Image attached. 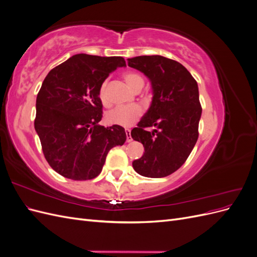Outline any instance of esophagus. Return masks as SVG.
<instances>
[{"label":"esophagus","instance_id":"obj_1","mask_svg":"<svg viewBox=\"0 0 257 257\" xmlns=\"http://www.w3.org/2000/svg\"><path fill=\"white\" fill-rule=\"evenodd\" d=\"M125 134H126V142L130 143L132 142V136H131V131L130 130H125Z\"/></svg>","mask_w":257,"mask_h":257}]
</instances>
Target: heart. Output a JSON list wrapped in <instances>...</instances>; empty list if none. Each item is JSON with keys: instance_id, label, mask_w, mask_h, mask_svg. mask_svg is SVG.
<instances>
[{"instance_id": "b5f03b06", "label": "heart", "mask_w": 257, "mask_h": 257, "mask_svg": "<svg viewBox=\"0 0 257 257\" xmlns=\"http://www.w3.org/2000/svg\"><path fill=\"white\" fill-rule=\"evenodd\" d=\"M123 79L136 92L141 91L145 85L144 77L136 72H126L123 74ZM108 82L105 80L100 84L98 89V97L103 105H109V98H108L107 92ZM142 115V108L139 106H128V107H116L114 109L106 113V120L108 123L114 124L119 126H131L135 121Z\"/></svg>"}]
</instances>
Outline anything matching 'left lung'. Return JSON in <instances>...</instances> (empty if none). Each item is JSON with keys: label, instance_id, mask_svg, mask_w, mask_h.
Returning <instances> with one entry per match:
<instances>
[{"label": "left lung", "instance_id": "1", "mask_svg": "<svg viewBox=\"0 0 257 257\" xmlns=\"http://www.w3.org/2000/svg\"><path fill=\"white\" fill-rule=\"evenodd\" d=\"M130 67L144 73L152 85V103L131 136L145 148L133 168L148 178H163L180 168L198 138L201 115L196 80L179 62L162 56L127 59ZM154 126L152 132L147 127Z\"/></svg>", "mask_w": 257, "mask_h": 257}]
</instances>
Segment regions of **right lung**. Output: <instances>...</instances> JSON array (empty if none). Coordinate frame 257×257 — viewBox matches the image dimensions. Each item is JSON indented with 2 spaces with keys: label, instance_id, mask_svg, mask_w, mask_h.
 I'll return each instance as SVG.
<instances>
[{
  "label": "right lung",
  "instance_id": "add662e5",
  "mask_svg": "<svg viewBox=\"0 0 257 257\" xmlns=\"http://www.w3.org/2000/svg\"><path fill=\"white\" fill-rule=\"evenodd\" d=\"M126 66L122 57L75 54L52 68L36 98L34 127L46 161L72 180L102 172L111 148L126 141L122 126H102L98 89L111 72Z\"/></svg>",
  "mask_w": 257,
  "mask_h": 257
}]
</instances>
